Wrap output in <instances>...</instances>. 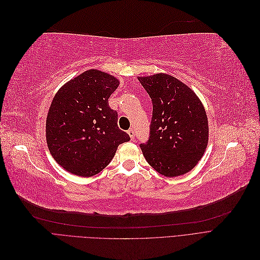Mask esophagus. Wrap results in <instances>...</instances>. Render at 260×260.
I'll return each instance as SVG.
<instances>
[{
  "label": "esophagus",
  "mask_w": 260,
  "mask_h": 260,
  "mask_svg": "<svg viewBox=\"0 0 260 260\" xmlns=\"http://www.w3.org/2000/svg\"><path fill=\"white\" fill-rule=\"evenodd\" d=\"M128 135L130 136L131 139H135V136H136V132H135V129L131 128L128 130Z\"/></svg>",
  "instance_id": "34e87169"
}]
</instances>
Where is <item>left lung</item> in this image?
Segmentation results:
<instances>
[{"mask_svg": "<svg viewBox=\"0 0 260 260\" xmlns=\"http://www.w3.org/2000/svg\"><path fill=\"white\" fill-rule=\"evenodd\" d=\"M139 81L152 99L149 137L140 147L147 162L166 177L193 169L208 142V120L198 95L177 78L156 74Z\"/></svg>", "mask_w": 260, "mask_h": 260, "instance_id": "obj_1", "label": "left lung"}]
</instances>
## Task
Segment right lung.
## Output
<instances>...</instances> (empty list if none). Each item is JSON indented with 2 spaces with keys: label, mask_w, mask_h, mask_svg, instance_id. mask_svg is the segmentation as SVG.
I'll use <instances>...</instances> for the list:
<instances>
[{
  "label": "right lung",
  "mask_w": 260,
  "mask_h": 260,
  "mask_svg": "<svg viewBox=\"0 0 260 260\" xmlns=\"http://www.w3.org/2000/svg\"><path fill=\"white\" fill-rule=\"evenodd\" d=\"M119 85L96 69L68 81L54 96L46 117V142L53 158L74 175L91 177L111 162L117 147L130 141L118 128V114L108 105Z\"/></svg>",
  "instance_id": "add662e5"
}]
</instances>
